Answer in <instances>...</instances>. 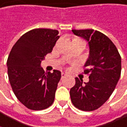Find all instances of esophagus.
<instances>
[{"label":"esophagus","instance_id":"34e87169","mask_svg":"<svg viewBox=\"0 0 127 127\" xmlns=\"http://www.w3.org/2000/svg\"><path fill=\"white\" fill-rule=\"evenodd\" d=\"M67 76H68V75H67L66 74H65V73H62V78H65Z\"/></svg>","mask_w":127,"mask_h":127}]
</instances>
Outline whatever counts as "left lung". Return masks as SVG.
<instances>
[{"mask_svg": "<svg viewBox=\"0 0 127 127\" xmlns=\"http://www.w3.org/2000/svg\"><path fill=\"white\" fill-rule=\"evenodd\" d=\"M72 32L88 42L90 52L84 73H90V76L87 83L75 78L76 84L70 90L71 99L80 110L94 111L114 92L121 77V57L113 42L100 32L73 29Z\"/></svg>", "mask_w": 127, "mask_h": 127, "instance_id": "8db88e82", "label": "left lung"}]
</instances>
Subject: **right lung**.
Instances as JSON below:
<instances>
[{
    "label": "right lung",
    "instance_id": "obj_1",
    "mask_svg": "<svg viewBox=\"0 0 127 127\" xmlns=\"http://www.w3.org/2000/svg\"><path fill=\"white\" fill-rule=\"evenodd\" d=\"M57 30L36 29L24 34L14 44L6 65L14 94L25 107L39 111L53 102L61 71L45 74L41 62L59 38Z\"/></svg>",
    "mask_w": 127,
    "mask_h": 127
}]
</instances>
